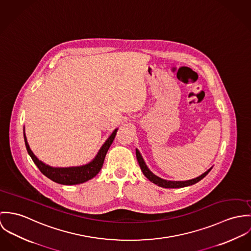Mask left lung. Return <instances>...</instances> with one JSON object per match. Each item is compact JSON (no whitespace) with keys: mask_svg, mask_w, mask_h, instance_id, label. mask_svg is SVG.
<instances>
[{"mask_svg":"<svg viewBox=\"0 0 251 251\" xmlns=\"http://www.w3.org/2000/svg\"><path fill=\"white\" fill-rule=\"evenodd\" d=\"M136 155H137V160L139 162V167L140 169L142 171V173L144 174V176L149 180L151 181L152 183L158 185L159 187H162V188H167V189H177V188H184V187H188V186H192L195 183L199 182L201 179H203L212 169L209 168L206 172H204L203 174H201L200 176L196 177L195 179H192V180H188V181H168V180H165V179H162L160 177H158L157 175H155L152 171H150V169L147 167L143 158L141 157V154L139 153V150L136 149Z\"/></svg>","mask_w":251,"mask_h":251,"instance_id":"obj_1","label":"left lung"}]
</instances>
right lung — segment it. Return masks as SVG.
Here are the masks:
<instances>
[{"label": "right lung", "instance_id": "obj_1", "mask_svg": "<svg viewBox=\"0 0 251 251\" xmlns=\"http://www.w3.org/2000/svg\"><path fill=\"white\" fill-rule=\"evenodd\" d=\"M118 129H115L112 132L110 138L105 141V143L100 148L99 152L95 156V158L88 164L81 166V167H53L44 164L40 160L37 159V157L33 154V152L30 150L28 145L27 137L25 134V127H24V139L26 148L28 151V155L32 159L33 163L36 165V167L39 168L41 173H43L46 177L51 179L52 181L56 182L57 184L61 185H77L82 184L93 177H95L100 169L103 167L104 160L106 157V154L112 145V141L116 136V132Z\"/></svg>", "mask_w": 251, "mask_h": 251}]
</instances>
